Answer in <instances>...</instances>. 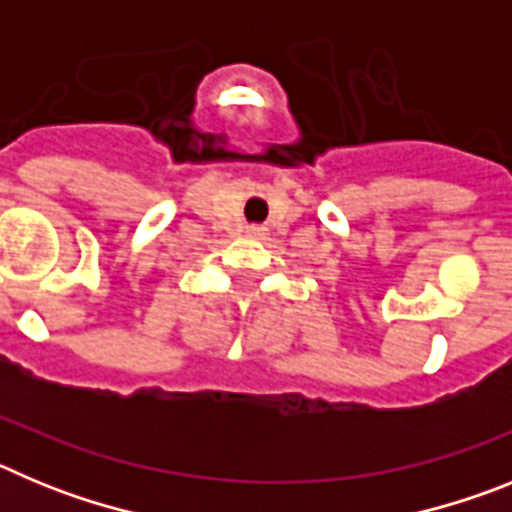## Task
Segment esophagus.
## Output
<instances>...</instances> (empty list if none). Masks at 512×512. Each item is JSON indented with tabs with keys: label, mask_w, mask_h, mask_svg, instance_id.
<instances>
[{
	"label": "esophagus",
	"mask_w": 512,
	"mask_h": 512,
	"mask_svg": "<svg viewBox=\"0 0 512 512\" xmlns=\"http://www.w3.org/2000/svg\"><path fill=\"white\" fill-rule=\"evenodd\" d=\"M251 233H253V235H259V233H261V230H259V228H251Z\"/></svg>",
	"instance_id": "obj_1"
}]
</instances>
